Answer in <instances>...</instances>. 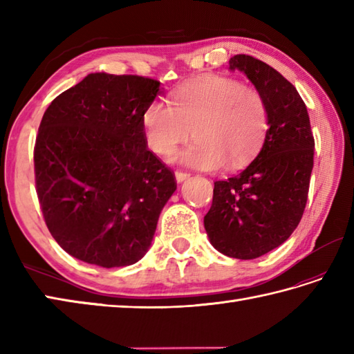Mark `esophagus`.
I'll use <instances>...</instances> for the list:
<instances>
[{"label":"esophagus","mask_w":354,"mask_h":354,"mask_svg":"<svg viewBox=\"0 0 354 354\" xmlns=\"http://www.w3.org/2000/svg\"><path fill=\"white\" fill-rule=\"evenodd\" d=\"M189 178H190L189 173H185V171H175V179H176L178 184L184 183L185 179H189Z\"/></svg>","instance_id":"1"}]
</instances>
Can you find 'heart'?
<instances>
[{"label":"heart","instance_id":"obj_1","mask_svg":"<svg viewBox=\"0 0 354 354\" xmlns=\"http://www.w3.org/2000/svg\"><path fill=\"white\" fill-rule=\"evenodd\" d=\"M170 103L155 100L142 114L147 146L167 156L193 133L192 145L176 160L201 170L228 162L237 169L257 155L269 127L268 106L252 86L227 76L208 74L178 86Z\"/></svg>","mask_w":354,"mask_h":354}]
</instances>
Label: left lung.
Returning a JSON list of instances; mask_svg holds the SVG:
<instances>
[{
	"label": "left lung",
	"mask_w": 354,
	"mask_h": 354,
	"mask_svg": "<svg viewBox=\"0 0 354 354\" xmlns=\"http://www.w3.org/2000/svg\"><path fill=\"white\" fill-rule=\"evenodd\" d=\"M234 70L263 95L269 127L255 160L239 175L214 183L204 227L217 251L251 260L284 243L301 221L315 141L306 104L289 80L246 55L230 59Z\"/></svg>",
	"instance_id": "1"
}]
</instances>
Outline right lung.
Returning <instances> with one entry per match:
<instances>
[{
  "mask_svg": "<svg viewBox=\"0 0 354 354\" xmlns=\"http://www.w3.org/2000/svg\"><path fill=\"white\" fill-rule=\"evenodd\" d=\"M161 84L91 73L45 111L35 146L36 193L65 252L102 268L145 257L173 173L147 149L142 114Z\"/></svg>",
  "mask_w": 354,
  "mask_h": 354,
  "instance_id": "obj_1",
  "label": "right lung"
}]
</instances>
